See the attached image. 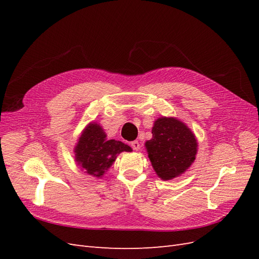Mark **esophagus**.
Wrapping results in <instances>:
<instances>
[{
    "mask_svg": "<svg viewBox=\"0 0 259 259\" xmlns=\"http://www.w3.org/2000/svg\"><path fill=\"white\" fill-rule=\"evenodd\" d=\"M131 146H132V148L134 149V150H136V151H138L139 149H140V145H139V143L137 142V140H135V142H132V143H131Z\"/></svg>",
    "mask_w": 259,
    "mask_h": 259,
    "instance_id": "34e87169",
    "label": "esophagus"
}]
</instances>
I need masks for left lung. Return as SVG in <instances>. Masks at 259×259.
Here are the masks:
<instances>
[{
  "instance_id": "obj_1",
  "label": "left lung",
  "mask_w": 259,
  "mask_h": 259,
  "mask_svg": "<svg viewBox=\"0 0 259 259\" xmlns=\"http://www.w3.org/2000/svg\"><path fill=\"white\" fill-rule=\"evenodd\" d=\"M145 146L154 171L163 180L185 173L198 151L197 139L191 130L175 117L165 116L154 122L152 138Z\"/></svg>"
}]
</instances>
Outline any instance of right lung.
<instances>
[{
  "mask_svg": "<svg viewBox=\"0 0 259 259\" xmlns=\"http://www.w3.org/2000/svg\"><path fill=\"white\" fill-rule=\"evenodd\" d=\"M131 152L132 148L119 140L107 139L106 133L99 124L90 123L83 131L75 148V161L82 170L100 178L112 165L117 154Z\"/></svg>",
  "mask_w": 259,
  "mask_h": 259,
  "instance_id": "add662e5",
  "label": "right lung"
}]
</instances>
